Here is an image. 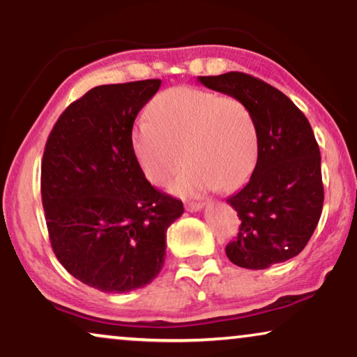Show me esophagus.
I'll return each instance as SVG.
<instances>
[{
  "label": "esophagus",
  "instance_id": "34e87169",
  "mask_svg": "<svg viewBox=\"0 0 357 357\" xmlns=\"http://www.w3.org/2000/svg\"><path fill=\"white\" fill-rule=\"evenodd\" d=\"M185 208H187V211H190V213H197V211H202V209H203V203L192 202V203L185 204Z\"/></svg>",
  "mask_w": 357,
  "mask_h": 357
}]
</instances>
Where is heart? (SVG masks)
<instances>
[{
	"label": "heart",
	"instance_id": "obj_1",
	"mask_svg": "<svg viewBox=\"0 0 357 357\" xmlns=\"http://www.w3.org/2000/svg\"><path fill=\"white\" fill-rule=\"evenodd\" d=\"M149 115L135 125L131 146L141 172L153 185L167 183L183 155L188 162L170 187L180 197L216 187L234 190L255 169V120L236 97L174 87L153 102Z\"/></svg>",
	"mask_w": 357,
	"mask_h": 357
}]
</instances>
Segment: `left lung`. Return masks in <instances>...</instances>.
<instances>
[{"mask_svg":"<svg viewBox=\"0 0 357 357\" xmlns=\"http://www.w3.org/2000/svg\"><path fill=\"white\" fill-rule=\"evenodd\" d=\"M209 89L236 97L250 110L258 135L253 174L227 203L241 219L226 255L248 270L299 255L324 208L320 149L305 115L289 97L245 73L199 76Z\"/></svg>","mask_w":357,"mask_h":357,"instance_id":"8db88e82","label":"left lung"}]
</instances>
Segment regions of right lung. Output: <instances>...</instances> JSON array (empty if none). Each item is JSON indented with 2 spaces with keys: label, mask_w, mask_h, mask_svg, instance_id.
Listing matches in <instances>:
<instances>
[{
  "label": "right lung",
  "mask_w": 357,
  "mask_h": 357,
  "mask_svg": "<svg viewBox=\"0 0 357 357\" xmlns=\"http://www.w3.org/2000/svg\"><path fill=\"white\" fill-rule=\"evenodd\" d=\"M160 79L97 86L73 102L48 136L42 204L65 270L102 292L144 287L165 260V234L183 203L160 193L136 162L131 131Z\"/></svg>",
  "instance_id": "obj_1"
}]
</instances>
